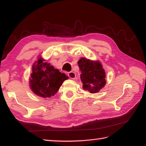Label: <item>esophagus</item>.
<instances>
[{
  "label": "esophagus",
  "instance_id": "1",
  "mask_svg": "<svg viewBox=\"0 0 146 146\" xmlns=\"http://www.w3.org/2000/svg\"><path fill=\"white\" fill-rule=\"evenodd\" d=\"M68 76H69V78L72 79V80H74L76 78V73L75 72H73V71H70V72H69L68 73Z\"/></svg>",
  "mask_w": 146,
  "mask_h": 146
}]
</instances>
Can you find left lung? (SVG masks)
Instances as JSON below:
<instances>
[{"mask_svg": "<svg viewBox=\"0 0 146 146\" xmlns=\"http://www.w3.org/2000/svg\"><path fill=\"white\" fill-rule=\"evenodd\" d=\"M78 64L82 73L80 78L83 84V88L92 94L100 91L106 83L105 72L100 62L83 58Z\"/></svg>", "mask_w": 146, "mask_h": 146, "instance_id": "left-lung-1", "label": "left lung"}]
</instances>
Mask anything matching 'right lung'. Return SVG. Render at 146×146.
Wrapping results in <instances>:
<instances>
[{"mask_svg": "<svg viewBox=\"0 0 146 146\" xmlns=\"http://www.w3.org/2000/svg\"><path fill=\"white\" fill-rule=\"evenodd\" d=\"M40 58L33 66L30 86L33 92L42 97L54 95L68 76Z\"/></svg>", "mask_w": 146, "mask_h": 146, "instance_id": "add662e5", "label": "right lung"}]
</instances>
